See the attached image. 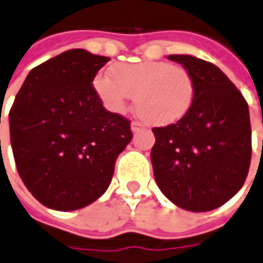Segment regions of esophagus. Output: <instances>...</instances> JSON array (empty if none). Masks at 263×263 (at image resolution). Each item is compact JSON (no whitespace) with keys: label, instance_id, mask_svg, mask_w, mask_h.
Returning <instances> with one entry per match:
<instances>
[{"label":"esophagus","instance_id":"obj_1","mask_svg":"<svg viewBox=\"0 0 263 263\" xmlns=\"http://www.w3.org/2000/svg\"><path fill=\"white\" fill-rule=\"evenodd\" d=\"M130 127H132V132H133V133H137V132H140V130H142L143 126L139 123V121H132V126H130Z\"/></svg>","mask_w":263,"mask_h":263}]
</instances>
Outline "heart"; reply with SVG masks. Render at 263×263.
Here are the masks:
<instances>
[{
  "label": "heart",
  "mask_w": 263,
  "mask_h": 263,
  "mask_svg": "<svg viewBox=\"0 0 263 263\" xmlns=\"http://www.w3.org/2000/svg\"><path fill=\"white\" fill-rule=\"evenodd\" d=\"M94 91L108 111L121 114L136 94L137 113L152 126H170L189 113L196 86L182 66L167 61L114 64L108 74H97Z\"/></svg>",
  "instance_id": "heart-1"
}]
</instances>
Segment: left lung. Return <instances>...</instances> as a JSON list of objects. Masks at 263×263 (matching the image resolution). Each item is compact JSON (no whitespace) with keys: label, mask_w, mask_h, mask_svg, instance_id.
Listing matches in <instances>:
<instances>
[{"label":"left lung","mask_w":263,"mask_h":263,"mask_svg":"<svg viewBox=\"0 0 263 263\" xmlns=\"http://www.w3.org/2000/svg\"><path fill=\"white\" fill-rule=\"evenodd\" d=\"M195 80L189 113L155 127V179L163 195L190 212L213 211L245 183L252 156L249 108L220 68L193 55H169Z\"/></svg>","instance_id":"obj_1"}]
</instances>
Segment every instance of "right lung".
Returning a JSON list of instances; mask_svg holds the SVG:
<instances>
[{"instance_id": "1", "label": "right lung", "mask_w": 263, "mask_h": 263, "mask_svg": "<svg viewBox=\"0 0 263 263\" xmlns=\"http://www.w3.org/2000/svg\"><path fill=\"white\" fill-rule=\"evenodd\" d=\"M108 57L74 48L32 68L10 110L18 175L54 211H76L107 190L116 160L133 133L110 113L93 80Z\"/></svg>"}]
</instances>
